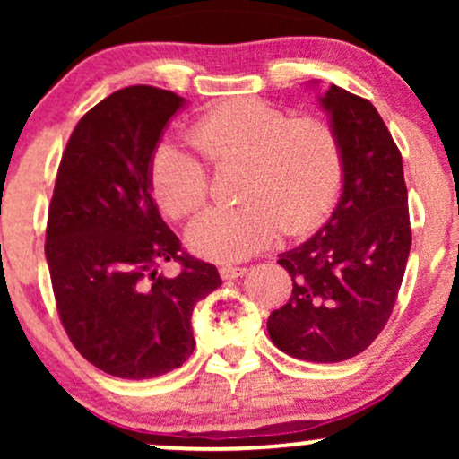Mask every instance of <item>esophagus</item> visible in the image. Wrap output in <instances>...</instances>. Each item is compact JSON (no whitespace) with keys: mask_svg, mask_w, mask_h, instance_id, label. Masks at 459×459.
<instances>
[{"mask_svg":"<svg viewBox=\"0 0 459 459\" xmlns=\"http://www.w3.org/2000/svg\"><path fill=\"white\" fill-rule=\"evenodd\" d=\"M247 267L244 265H222L220 267V276L224 278V281H235V278L244 276Z\"/></svg>","mask_w":459,"mask_h":459,"instance_id":"1","label":"esophagus"}]
</instances>
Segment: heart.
<instances>
[{"mask_svg":"<svg viewBox=\"0 0 459 459\" xmlns=\"http://www.w3.org/2000/svg\"><path fill=\"white\" fill-rule=\"evenodd\" d=\"M189 140L215 168L244 163L237 187L244 204L209 209L189 224V250L204 259H246L281 230L307 233L339 194L343 151L325 120L293 118L261 99H239L200 116ZM151 192L163 213L187 218L207 200V168L177 142H161L151 160Z\"/></svg>","mask_w":459,"mask_h":459,"instance_id":"obj_1","label":"heart"}]
</instances>
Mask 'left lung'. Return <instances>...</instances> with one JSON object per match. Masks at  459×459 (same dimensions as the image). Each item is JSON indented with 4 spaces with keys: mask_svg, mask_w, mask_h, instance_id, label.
Instances as JSON below:
<instances>
[{
    "mask_svg": "<svg viewBox=\"0 0 459 459\" xmlns=\"http://www.w3.org/2000/svg\"><path fill=\"white\" fill-rule=\"evenodd\" d=\"M319 103L343 151V192L328 222L278 259L293 291L267 332L298 360L341 362L365 351L391 317L412 230L402 152L377 109L334 83Z\"/></svg>",
    "mask_w": 459,
    "mask_h": 459,
    "instance_id": "obj_1",
    "label": "left lung"
}]
</instances>
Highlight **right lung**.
Segmentation results:
<instances>
[{
	"instance_id": "obj_1",
	"label": "right lung",
	"mask_w": 459,
	"mask_h": 459,
	"mask_svg": "<svg viewBox=\"0 0 459 459\" xmlns=\"http://www.w3.org/2000/svg\"><path fill=\"white\" fill-rule=\"evenodd\" d=\"M186 99L129 86L73 129L47 220L45 256L68 339L94 367L149 380L196 347L192 310L222 284L212 263L183 252L151 196V160ZM177 260L168 279L160 262Z\"/></svg>"
}]
</instances>
